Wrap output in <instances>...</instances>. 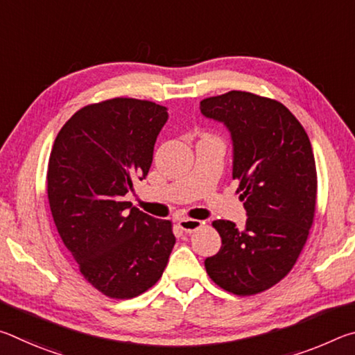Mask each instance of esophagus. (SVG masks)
<instances>
[{
    "mask_svg": "<svg viewBox=\"0 0 355 355\" xmlns=\"http://www.w3.org/2000/svg\"><path fill=\"white\" fill-rule=\"evenodd\" d=\"M203 222L202 220H197V219H189V218H183L178 220V227L182 228V230L188 232V233H192L196 230H199V228L202 227Z\"/></svg>",
    "mask_w": 355,
    "mask_h": 355,
    "instance_id": "34e87169",
    "label": "esophagus"
}]
</instances>
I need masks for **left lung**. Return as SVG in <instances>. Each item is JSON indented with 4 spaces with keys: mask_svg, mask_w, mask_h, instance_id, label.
<instances>
[{
    "mask_svg": "<svg viewBox=\"0 0 355 355\" xmlns=\"http://www.w3.org/2000/svg\"><path fill=\"white\" fill-rule=\"evenodd\" d=\"M203 116L224 122L233 139V180L248 220L243 230L214 220L220 250L205 260L216 285L254 296L285 279L307 243L316 213L313 148L280 101L230 91L200 101Z\"/></svg>",
    "mask_w": 355,
    "mask_h": 355,
    "instance_id": "left-lung-1",
    "label": "left lung"
}]
</instances>
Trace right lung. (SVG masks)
I'll list each match as a JSON object with an SVG mask.
<instances>
[{"instance_id": "1", "label": "right lung", "mask_w": 355, "mask_h": 355, "mask_svg": "<svg viewBox=\"0 0 355 355\" xmlns=\"http://www.w3.org/2000/svg\"><path fill=\"white\" fill-rule=\"evenodd\" d=\"M166 122V106L117 97L78 110L53 144L46 171L53 220L83 277L111 299L152 288L175 244L172 220L123 199L148 173Z\"/></svg>"}]
</instances>
